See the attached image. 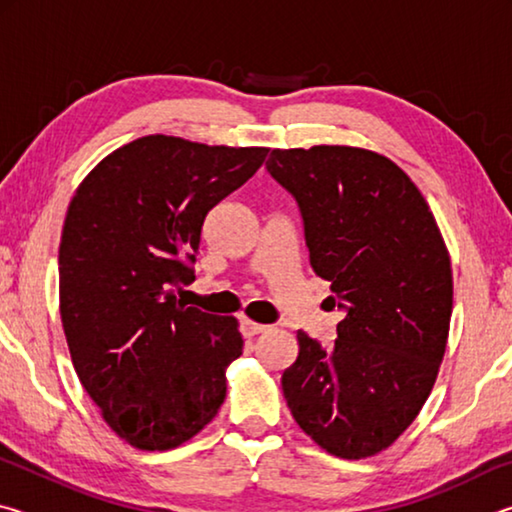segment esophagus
<instances>
[{
    "label": "esophagus",
    "mask_w": 512,
    "mask_h": 512,
    "mask_svg": "<svg viewBox=\"0 0 512 512\" xmlns=\"http://www.w3.org/2000/svg\"><path fill=\"white\" fill-rule=\"evenodd\" d=\"M266 329H268V325L253 323V320H248V318L241 320V334H244V336H257V334L266 332Z\"/></svg>",
    "instance_id": "obj_1"
}]
</instances>
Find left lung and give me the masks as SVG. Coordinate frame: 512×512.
Returning a JSON list of instances; mask_svg holds the SVG:
<instances>
[{"mask_svg":"<svg viewBox=\"0 0 512 512\" xmlns=\"http://www.w3.org/2000/svg\"><path fill=\"white\" fill-rule=\"evenodd\" d=\"M266 171L298 203L314 273L343 314L325 345L298 332L282 391L300 429L341 458L395 443L427 402L452 318V264L411 178L352 146L275 149Z\"/></svg>","mask_w":512,"mask_h":512,"instance_id":"8db88e82","label":"left lung"}]
</instances>
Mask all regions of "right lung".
Listing matches in <instances>:
<instances>
[{
	"instance_id": "add662e5",
	"label": "right lung",
	"mask_w": 512,
	"mask_h": 512,
	"mask_svg": "<svg viewBox=\"0 0 512 512\" xmlns=\"http://www.w3.org/2000/svg\"><path fill=\"white\" fill-rule=\"evenodd\" d=\"M268 149L149 135L101 160L69 203L60 318L76 375L112 431L140 449L196 436L244 350L237 320L176 298L194 282L207 212L262 167Z\"/></svg>"
}]
</instances>
